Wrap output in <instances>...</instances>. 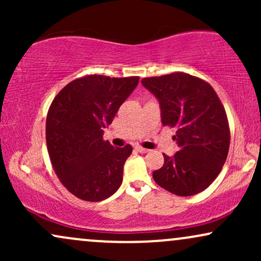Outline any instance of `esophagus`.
I'll return each instance as SVG.
<instances>
[{"instance_id":"esophagus-1","label":"esophagus","mask_w":261,"mask_h":261,"mask_svg":"<svg viewBox=\"0 0 261 261\" xmlns=\"http://www.w3.org/2000/svg\"><path fill=\"white\" fill-rule=\"evenodd\" d=\"M135 149H136L137 152H140V153H147V152H149V149L145 148V147H141V146H136Z\"/></svg>"}]
</instances>
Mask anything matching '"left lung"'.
<instances>
[{
  "label": "left lung",
  "instance_id": "obj_1",
  "mask_svg": "<svg viewBox=\"0 0 261 261\" xmlns=\"http://www.w3.org/2000/svg\"><path fill=\"white\" fill-rule=\"evenodd\" d=\"M160 101L163 126L175 127L179 151L164 154L153 172L160 187L178 196L201 193L220 174L229 149V124L217 93L199 77L184 72L143 79Z\"/></svg>",
  "mask_w": 261,
  "mask_h": 261
}]
</instances>
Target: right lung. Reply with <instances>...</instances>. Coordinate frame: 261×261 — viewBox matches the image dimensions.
Segmentation results:
<instances>
[{
    "label": "right lung",
    "mask_w": 261,
    "mask_h": 261,
    "mask_svg": "<svg viewBox=\"0 0 261 261\" xmlns=\"http://www.w3.org/2000/svg\"><path fill=\"white\" fill-rule=\"evenodd\" d=\"M139 80L88 74L54 98L46 116L47 152L60 181L81 200L101 201L121 185L133 147L114 148L103 134Z\"/></svg>",
    "instance_id": "obj_1"
}]
</instances>
